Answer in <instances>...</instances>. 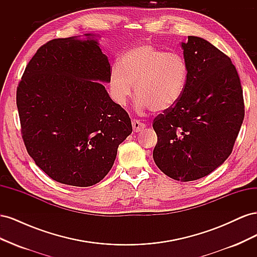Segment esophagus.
Segmentation results:
<instances>
[{"instance_id": "1", "label": "esophagus", "mask_w": 257, "mask_h": 257, "mask_svg": "<svg viewBox=\"0 0 257 257\" xmlns=\"http://www.w3.org/2000/svg\"><path fill=\"white\" fill-rule=\"evenodd\" d=\"M132 124H133V130H134L135 133H138V132H142L146 127V124L142 123L141 121H138V120H133Z\"/></svg>"}]
</instances>
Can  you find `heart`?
Here are the masks:
<instances>
[{"label": "heart", "instance_id": "obj_1", "mask_svg": "<svg viewBox=\"0 0 257 257\" xmlns=\"http://www.w3.org/2000/svg\"><path fill=\"white\" fill-rule=\"evenodd\" d=\"M189 79V67L177 52H165L150 44L127 50L120 64L111 67L109 88L112 98L124 106L132 95L133 84L137 107L163 112L181 99Z\"/></svg>", "mask_w": 257, "mask_h": 257}]
</instances>
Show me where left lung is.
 <instances>
[{"instance_id": "1", "label": "left lung", "mask_w": 257, "mask_h": 257, "mask_svg": "<svg viewBox=\"0 0 257 257\" xmlns=\"http://www.w3.org/2000/svg\"><path fill=\"white\" fill-rule=\"evenodd\" d=\"M189 79L181 99L153 121V160L166 176L193 181L229 157L244 118L242 89L230 59L197 36L181 43Z\"/></svg>"}]
</instances>
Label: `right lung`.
<instances>
[{
	"mask_svg": "<svg viewBox=\"0 0 257 257\" xmlns=\"http://www.w3.org/2000/svg\"><path fill=\"white\" fill-rule=\"evenodd\" d=\"M57 38L31 59L17 88L23 142L54 181L91 186L109 173L132 133L127 112L110 98V64L96 35Z\"/></svg>",
	"mask_w": 257,
	"mask_h": 257,
	"instance_id": "add662e5",
	"label": "right lung"
}]
</instances>
